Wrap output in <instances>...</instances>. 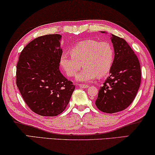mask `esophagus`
Listing matches in <instances>:
<instances>
[{
	"label": "esophagus",
	"mask_w": 155,
	"mask_h": 155,
	"mask_svg": "<svg viewBox=\"0 0 155 155\" xmlns=\"http://www.w3.org/2000/svg\"><path fill=\"white\" fill-rule=\"evenodd\" d=\"M79 87H80V88H88L89 86H88V85H87V84H81V85H79Z\"/></svg>",
	"instance_id": "34e87169"
}]
</instances>
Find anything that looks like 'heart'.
<instances>
[{
	"label": "heart",
	"instance_id": "b5f03b06",
	"mask_svg": "<svg viewBox=\"0 0 155 155\" xmlns=\"http://www.w3.org/2000/svg\"><path fill=\"white\" fill-rule=\"evenodd\" d=\"M71 55L63 53L60 64L66 74L73 77L83 65L84 67L76 77L80 82H90L95 77L108 74L114 61V50L108 42L85 40L70 50Z\"/></svg>",
	"mask_w": 155,
	"mask_h": 155
}]
</instances>
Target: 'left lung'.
<instances>
[{
    "mask_svg": "<svg viewBox=\"0 0 155 155\" xmlns=\"http://www.w3.org/2000/svg\"><path fill=\"white\" fill-rule=\"evenodd\" d=\"M110 38L114 50V61L110 77L100 88L95 100L97 107L109 114L121 112L132 103L141 81L140 62L130 45L115 35L111 34Z\"/></svg>",
    "mask_w": 155,
    "mask_h": 155,
    "instance_id": "left-lung-1",
    "label": "left lung"
}]
</instances>
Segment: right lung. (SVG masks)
<instances>
[{"mask_svg":"<svg viewBox=\"0 0 155 155\" xmlns=\"http://www.w3.org/2000/svg\"><path fill=\"white\" fill-rule=\"evenodd\" d=\"M62 36L45 35L24 48L17 64V86L36 114L55 117L66 109L75 89L60 71Z\"/></svg>","mask_w":155,"mask_h":155,"instance_id":"1","label":"right lung"}]
</instances>
